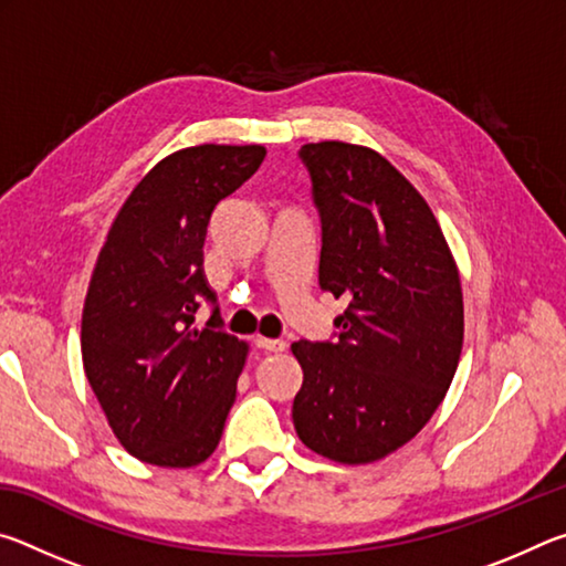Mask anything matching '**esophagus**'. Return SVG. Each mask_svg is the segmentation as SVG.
I'll return each mask as SVG.
<instances>
[{"mask_svg": "<svg viewBox=\"0 0 566 566\" xmlns=\"http://www.w3.org/2000/svg\"><path fill=\"white\" fill-rule=\"evenodd\" d=\"M256 347L264 349V352H284L286 349V342L282 339H266V337H256Z\"/></svg>", "mask_w": 566, "mask_h": 566, "instance_id": "obj_1", "label": "esophagus"}]
</instances>
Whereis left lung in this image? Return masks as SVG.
Segmentation results:
<instances>
[{"instance_id": "left-lung-1", "label": "left lung", "mask_w": 566, "mask_h": 566, "mask_svg": "<svg viewBox=\"0 0 566 566\" xmlns=\"http://www.w3.org/2000/svg\"><path fill=\"white\" fill-rule=\"evenodd\" d=\"M322 214L319 284L347 300L337 342H294L304 371L292 419L302 444L371 464L415 439L452 385L464 296L427 199L371 147H302Z\"/></svg>"}]
</instances>
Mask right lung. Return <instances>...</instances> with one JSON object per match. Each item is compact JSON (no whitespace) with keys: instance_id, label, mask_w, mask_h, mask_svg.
Wrapping results in <instances>:
<instances>
[{"instance_id":"right-lung-1","label":"right lung","mask_w":566,"mask_h":566,"mask_svg":"<svg viewBox=\"0 0 566 566\" xmlns=\"http://www.w3.org/2000/svg\"><path fill=\"white\" fill-rule=\"evenodd\" d=\"M262 145H197L157 161L99 249L82 310V364L114 437L139 462L212 457L249 344L191 327L214 207L260 169ZM217 319V312L214 317Z\"/></svg>"}]
</instances>
